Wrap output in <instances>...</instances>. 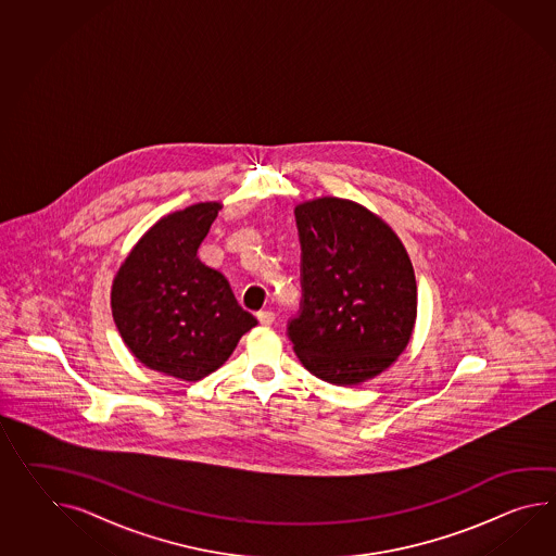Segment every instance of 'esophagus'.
<instances>
[{"label":"esophagus","instance_id":"obj_1","mask_svg":"<svg viewBox=\"0 0 556 556\" xmlns=\"http://www.w3.org/2000/svg\"><path fill=\"white\" fill-rule=\"evenodd\" d=\"M257 319L261 326H271L275 321V313L271 309H263V312L257 313Z\"/></svg>","mask_w":556,"mask_h":556}]
</instances>
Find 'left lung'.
Listing matches in <instances>:
<instances>
[{
    "instance_id": "left-lung-1",
    "label": "left lung",
    "mask_w": 556,
    "mask_h": 556,
    "mask_svg": "<svg viewBox=\"0 0 556 556\" xmlns=\"http://www.w3.org/2000/svg\"><path fill=\"white\" fill-rule=\"evenodd\" d=\"M301 303L287 324L315 378L353 386L374 378L409 341L418 289L402 241L362 204L324 197L295 208Z\"/></svg>"
}]
</instances>
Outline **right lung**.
<instances>
[{
  "label": "right lung",
  "instance_id": "add662e5",
  "mask_svg": "<svg viewBox=\"0 0 556 556\" xmlns=\"http://www.w3.org/2000/svg\"><path fill=\"white\" fill-rule=\"evenodd\" d=\"M218 203L161 218L138 241L112 285V315L138 362L197 381L229 359L257 319L237 303L223 273L197 257Z\"/></svg>",
  "mask_w": 556,
  "mask_h": 556
}]
</instances>
